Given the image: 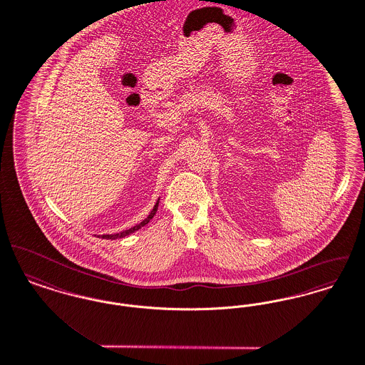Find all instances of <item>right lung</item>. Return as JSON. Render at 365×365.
Returning a JSON list of instances; mask_svg holds the SVG:
<instances>
[{
    "label": "right lung",
    "instance_id": "obj_1",
    "mask_svg": "<svg viewBox=\"0 0 365 365\" xmlns=\"http://www.w3.org/2000/svg\"><path fill=\"white\" fill-rule=\"evenodd\" d=\"M158 205H159V199L156 200V203H155L154 209L151 210V212L148 214V217L145 218V220H143L140 224H137L135 227H132V228H129V230H122V232H119V233H113V235H98L97 237H101V239H107V240H115V239H122V237H126V236H129V235H132L133 232L135 230H141L144 225H147L153 218H154L155 212L158 210Z\"/></svg>",
    "mask_w": 365,
    "mask_h": 365
}]
</instances>
